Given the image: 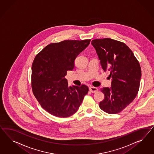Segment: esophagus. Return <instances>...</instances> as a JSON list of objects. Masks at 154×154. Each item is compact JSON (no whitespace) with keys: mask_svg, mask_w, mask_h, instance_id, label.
Segmentation results:
<instances>
[{"mask_svg":"<svg viewBox=\"0 0 154 154\" xmlns=\"http://www.w3.org/2000/svg\"><path fill=\"white\" fill-rule=\"evenodd\" d=\"M89 90L91 93H95L98 91V88H97L95 87H93V86H91L89 88Z\"/></svg>","mask_w":154,"mask_h":154,"instance_id":"1","label":"esophagus"}]
</instances>
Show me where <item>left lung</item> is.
Here are the masks:
<instances>
[{"mask_svg":"<svg viewBox=\"0 0 154 154\" xmlns=\"http://www.w3.org/2000/svg\"><path fill=\"white\" fill-rule=\"evenodd\" d=\"M103 69L110 73L111 87L103 88L104 100L99 107L110 114L121 112L136 97L141 78L140 63L124 43L111 38L96 39L91 42Z\"/></svg>","mask_w":154,"mask_h":154,"instance_id":"left-lung-1","label":"left lung"}]
</instances>
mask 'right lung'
I'll list each match as a JSON object with an SVG mask.
<instances>
[{
    "label": "right lung",
    "instance_id": "add662e5",
    "mask_svg": "<svg viewBox=\"0 0 154 154\" xmlns=\"http://www.w3.org/2000/svg\"><path fill=\"white\" fill-rule=\"evenodd\" d=\"M91 39L52 43L35 56L32 66L33 94L52 115L68 117L75 114L89 91L85 85L69 86L65 76L75 67L77 56Z\"/></svg>",
    "mask_w": 154,
    "mask_h": 154
}]
</instances>
